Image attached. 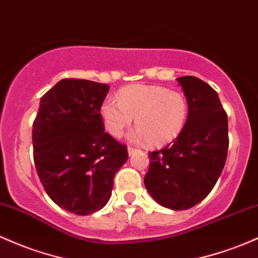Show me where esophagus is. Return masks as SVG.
Returning a JSON list of instances; mask_svg holds the SVG:
<instances>
[{"label":"esophagus","instance_id":"esophagus-1","mask_svg":"<svg viewBox=\"0 0 258 258\" xmlns=\"http://www.w3.org/2000/svg\"><path fill=\"white\" fill-rule=\"evenodd\" d=\"M127 151H128V154L131 155V154H134V153H135L136 151H137V149H136L135 147H132V146H128V147H127Z\"/></svg>","mask_w":258,"mask_h":258}]
</instances>
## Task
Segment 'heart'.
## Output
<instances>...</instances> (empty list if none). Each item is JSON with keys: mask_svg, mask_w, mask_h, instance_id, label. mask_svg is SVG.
I'll list each match as a JSON object with an SVG mask.
<instances>
[{"mask_svg": "<svg viewBox=\"0 0 258 258\" xmlns=\"http://www.w3.org/2000/svg\"><path fill=\"white\" fill-rule=\"evenodd\" d=\"M100 116L106 131L121 137L134 122L135 141H147L160 147L180 136L188 118L187 99L181 92L161 86L131 84L118 90L117 100L106 98L100 105Z\"/></svg>", "mask_w": 258, "mask_h": 258, "instance_id": "1", "label": "heart"}]
</instances>
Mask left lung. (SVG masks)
Masks as SVG:
<instances>
[{
  "instance_id": "8db88e82",
  "label": "left lung",
  "mask_w": 258,
  "mask_h": 258,
  "mask_svg": "<svg viewBox=\"0 0 258 258\" xmlns=\"http://www.w3.org/2000/svg\"><path fill=\"white\" fill-rule=\"evenodd\" d=\"M188 103V118L179 137L149 153L144 185L166 208L188 209L208 196L228 155V116L217 92L194 76L177 78Z\"/></svg>"
}]
</instances>
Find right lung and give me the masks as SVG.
I'll list each match as a JSON object with an SVG mask.
<instances>
[{
    "label": "right lung",
    "instance_id": "add662e5",
    "mask_svg": "<svg viewBox=\"0 0 258 258\" xmlns=\"http://www.w3.org/2000/svg\"><path fill=\"white\" fill-rule=\"evenodd\" d=\"M107 84L64 78L47 90L33 123L34 163L58 207L88 216L106 205L127 147L104 130L100 105Z\"/></svg>",
    "mask_w": 258,
    "mask_h": 258
}]
</instances>
